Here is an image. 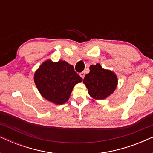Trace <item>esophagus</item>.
<instances>
[{
    "instance_id": "34e87169",
    "label": "esophagus",
    "mask_w": 153,
    "mask_h": 153,
    "mask_svg": "<svg viewBox=\"0 0 153 153\" xmlns=\"http://www.w3.org/2000/svg\"><path fill=\"white\" fill-rule=\"evenodd\" d=\"M80 76H81V78L83 79V78H84V76H85V73L83 72H81V73H80Z\"/></svg>"
}]
</instances>
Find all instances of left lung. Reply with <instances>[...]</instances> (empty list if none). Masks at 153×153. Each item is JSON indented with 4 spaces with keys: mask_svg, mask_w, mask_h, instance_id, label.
Masks as SVG:
<instances>
[{
    "mask_svg": "<svg viewBox=\"0 0 153 153\" xmlns=\"http://www.w3.org/2000/svg\"><path fill=\"white\" fill-rule=\"evenodd\" d=\"M83 82L94 100H103L114 93L118 84V78L112 71L105 70L99 63L90 67V72Z\"/></svg>",
    "mask_w": 153,
    "mask_h": 153,
    "instance_id": "8db88e82",
    "label": "left lung"
}]
</instances>
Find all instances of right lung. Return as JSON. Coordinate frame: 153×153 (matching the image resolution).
I'll list each match as a JSON object with an SVG mask.
<instances>
[{
  "label": "right lung",
  "instance_id": "add662e5",
  "mask_svg": "<svg viewBox=\"0 0 153 153\" xmlns=\"http://www.w3.org/2000/svg\"><path fill=\"white\" fill-rule=\"evenodd\" d=\"M34 81L44 98L58 105L68 101L73 88L82 78L65 60H47L35 72Z\"/></svg>",
  "mask_w": 153,
  "mask_h": 153
}]
</instances>
